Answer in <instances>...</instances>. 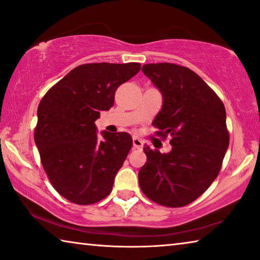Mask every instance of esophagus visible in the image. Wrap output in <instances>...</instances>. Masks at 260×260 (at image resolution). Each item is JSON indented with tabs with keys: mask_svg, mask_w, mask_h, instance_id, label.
I'll return each instance as SVG.
<instances>
[{
	"mask_svg": "<svg viewBox=\"0 0 260 260\" xmlns=\"http://www.w3.org/2000/svg\"><path fill=\"white\" fill-rule=\"evenodd\" d=\"M133 146L135 149H142L143 141L139 138H133Z\"/></svg>",
	"mask_w": 260,
	"mask_h": 260,
	"instance_id": "34e87169",
	"label": "esophagus"
}]
</instances>
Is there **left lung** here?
Listing matches in <instances>:
<instances>
[{"label":"left lung","mask_w":260,"mask_h":260,"mask_svg":"<svg viewBox=\"0 0 260 260\" xmlns=\"http://www.w3.org/2000/svg\"><path fill=\"white\" fill-rule=\"evenodd\" d=\"M143 73L162 96L152 121L172 150L144 146L147 161L139 172L141 190L156 203L180 208L203 193L221 169L230 146L226 110L218 95L190 69L171 63L146 64Z\"/></svg>","instance_id":"left-lung-1"}]
</instances>
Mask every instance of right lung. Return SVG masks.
<instances>
[{"label": "right lung", "mask_w": 260, "mask_h": 260, "mask_svg": "<svg viewBox=\"0 0 260 260\" xmlns=\"http://www.w3.org/2000/svg\"><path fill=\"white\" fill-rule=\"evenodd\" d=\"M140 70L139 63L79 65L39 104L34 141L42 166L56 191L72 203L94 204L111 192L133 140L125 132L99 136L95 120Z\"/></svg>", "instance_id": "obj_1"}]
</instances>
